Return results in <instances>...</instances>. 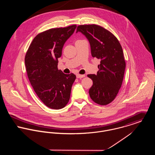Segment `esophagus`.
Instances as JSON below:
<instances>
[{"label": "esophagus", "mask_w": 155, "mask_h": 155, "mask_svg": "<svg viewBox=\"0 0 155 155\" xmlns=\"http://www.w3.org/2000/svg\"><path fill=\"white\" fill-rule=\"evenodd\" d=\"M85 77V74H76V78H84Z\"/></svg>", "instance_id": "1"}]
</instances>
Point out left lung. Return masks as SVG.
I'll use <instances>...</instances> for the list:
<instances>
[{
  "label": "left lung",
  "instance_id": "1",
  "mask_svg": "<svg viewBox=\"0 0 155 155\" xmlns=\"http://www.w3.org/2000/svg\"><path fill=\"white\" fill-rule=\"evenodd\" d=\"M78 32L88 40L92 56L101 60L97 74H88L93 81L89 96L97 104L107 105L114 100L122 84L126 64L122 46L111 33L98 25H79Z\"/></svg>",
  "mask_w": 155,
  "mask_h": 155
}]
</instances>
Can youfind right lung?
I'll use <instances>...</instances> for the list:
<instances>
[{
    "label": "right lung",
    "mask_w": 155,
    "mask_h": 155,
    "mask_svg": "<svg viewBox=\"0 0 155 155\" xmlns=\"http://www.w3.org/2000/svg\"><path fill=\"white\" fill-rule=\"evenodd\" d=\"M76 28V25H72L38 34L25 57L26 71L31 86L40 100L52 109H60L66 106L76 79L73 73L64 74L57 67L63 46Z\"/></svg>",
    "instance_id": "add662e5"
}]
</instances>
